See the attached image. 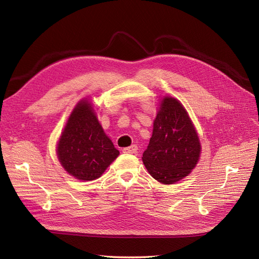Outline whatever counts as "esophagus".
I'll use <instances>...</instances> for the list:
<instances>
[{
	"mask_svg": "<svg viewBox=\"0 0 259 259\" xmlns=\"http://www.w3.org/2000/svg\"><path fill=\"white\" fill-rule=\"evenodd\" d=\"M137 150H138V147H137L136 145H133V146H131V147L124 148V149H123V152H124V153L134 154V153H136V152H137Z\"/></svg>",
	"mask_w": 259,
	"mask_h": 259,
	"instance_id": "1",
	"label": "esophagus"
}]
</instances>
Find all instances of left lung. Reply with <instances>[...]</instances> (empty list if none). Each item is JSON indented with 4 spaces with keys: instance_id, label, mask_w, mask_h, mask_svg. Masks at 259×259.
I'll use <instances>...</instances> for the list:
<instances>
[{
    "instance_id": "obj_1",
    "label": "left lung",
    "mask_w": 259,
    "mask_h": 259,
    "mask_svg": "<svg viewBox=\"0 0 259 259\" xmlns=\"http://www.w3.org/2000/svg\"><path fill=\"white\" fill-rule=\"evenodd\" d=\"M201 153L198 133L180 101L164 97L143 154L147 170L164 185L176 184L197 165Z\"/></svg>"
}]
</instances>
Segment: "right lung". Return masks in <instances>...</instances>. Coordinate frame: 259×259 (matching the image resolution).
Wrapping results in <instances>:
<instances>
[{
	"label": "right lung",
	"mask_w": 259,
	"mask_h": 259,
	"mask_svg": "<svg viewBox=\"0 0 259 259\" xmlns=\"http://www.w3.org/2000/svg\"><path fill=\"white\" fill-rule=\"evenodd\" d=\"M120 154L101 127L88 99L77 103L57 144L62 167L76 179L94 180L103 175Z\"/></svg>",
	"instance_id": "add662e5"
}]
</instances>
